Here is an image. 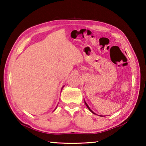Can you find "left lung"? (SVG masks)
I'll use <instances>...</instances> for the list:
<instances>
[{
	"mask_svg": "<svg viewBox=\"0 0 146 146\" xmlns=\"http://www.w3.org/2000/svg\"><path fill=\"white\" fill-rule=\"evenodd\" d=\"M85 102V104H86V106H87V108H88V110H90V111L92 113H94V114H96V113H94V111H93L92 110H91L90 108V107L88 106V104H86V102ZM100 116H102V115H100Z\"/></svg>",
	"mask_w": 146,
	"mask_h": 146,
	"instance_id": "obj_1",
	"label": "left lung"
}]
</instances>
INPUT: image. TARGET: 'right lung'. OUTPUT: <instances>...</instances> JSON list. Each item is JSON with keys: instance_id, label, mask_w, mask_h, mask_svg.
Listing matches in <instances>:
<instances>
[{"instance_id": "1", "label": "right lung", "mask_w": 146, "mask_h": 146, "mask_svg": "<svg viewBox=\"0 0 146 146\" xmlns=\"http://www.w3.org/2000/svg\"><path fill=\"white\" fill-rule=\"evenodd\" d=\"M56 108H57V107H56ZM56 108H55V110H56Z\"/></svg>"}]
</instances>
